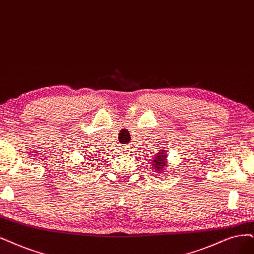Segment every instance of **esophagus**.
Here are the masks:
<instances>
[{
  "label": "esophagus",
  "instance_id": "34e87169",
  "mask_svg": "<svg viewBox=\"0 0 254 254\" xmlns=\"http://www.w3.org/2000/svg\"><path fill=\"white\" fill-rule=\"evenodd\" d=\"M127 152H128V151H127Z\"/></svg>",
  "mask_w": 254,
  "mask_h": 254
}]
</instances>
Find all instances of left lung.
Wrapping results in <instances>:
<instances>
[{
    "mask_svg": "<svg viewBox=\"0 0 254 254\" xmlns=\"http://www.w3.org/2000/svg\"><path fill=\"white\" fill-rule=\"evenodd\" d=\"M166 151H160V152H157L156 157H154V160H153V168L156 173H161L164 167L166 166L167 163V154L165 153ZM157 175V174H156Z\"/></svg>",
    "mask_w": 254,
    "mask_h": 254,
    "instance_id": "8db88e82",
    "label": "left lung"
}]
</instances>
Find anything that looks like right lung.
I'll list each match as a JSON object with an SVG mask.
<instances>
[{"mask_svg": "<svg viewBox=\"0 0 254 254\" xmlns=\"http://www.w3.org/2000/svg\"><path fill=\"white\" fill-rule=\"evenodd\" d=\"M92 156H93V155H92ZM92 158H94V157H92Z\"/></svg>", "mask_w": 254, "mask_h": 254, "instance_id": "1", "label": "right lung"}]
</instances>
